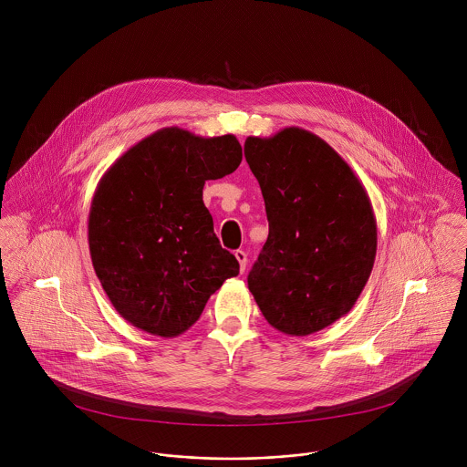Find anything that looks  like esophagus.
I'll return each mask as SVG.
<instances>
[{
    "label": "esophagus",
    "instance_id": "obj_1",
    "mask_svg": "<svg viewBox=\"0 0 467 467\" xmlns=\"http://www.w3.org/2000/svg\"><path fill=\"white\" fill-rule=\"evenodd\" d=\"M235 259H237V263H239V269H241V273L246 269V263H248V255H246V252H243V250H237L235 252Z\"/></svg>",
    "mask_w": 467,
    "mask_h": 467
}]
</instances>
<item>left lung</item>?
Wrapping results in <instances>:
<instances>
[{
    "instance_id": "8db88e82",
    "label": "left lung",
    "mask_w": 467,
    "mask_h": 467,
    "mask_svg": "<svg viewBox=\"0 0 467 467\" xmlns=\"http://www.w3.org/2000/svg\"><path fill=\"white\" fill-rule=\"evenodd\" d=\"M244 156L269 223L248 287L276 331L318 333L354 307L372 273L378 226L368 194L327 141L300 128L248 136Z\"/></svg>"
}]
</instances>
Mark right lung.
I'll use <instances>...</instances> for the list:
<instances>
[{
	"label": "right lung",
	"instance_id": "add662e5",
	"mask_svg": "<svg viewBox=\"0 0 467 467\" xmlns=\"http://www.w3.org/2000/svg\"><path fill=\"white\" fill-rule=\"evenodd\" d=\"M243 160L234 134L202 138L163 128L124 152L102 176L89 208L95 273L119 315L145 333L174 337L200 320L237 259L213 234L206 180Z\"/></svg>",
	"mask_w": 467,
	"mask_h": 467
}]
</instances>
